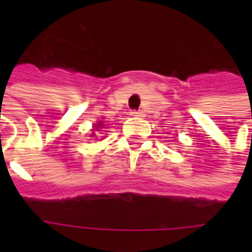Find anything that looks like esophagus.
Returning <instances> with one entry per match:
<instances>
[{
  "instance_id": "34e87169",
  "label": "esophagus",
  "mask_w": 252,
  "mask_h": 252,
  "mask_svg": "<svg viewBox=\"0 0 252 252\" xmlns=\"http://www.w3.org/2000/svg\"><path fill=\"white\" fill-rule=\"evenodd\" d=\"M131 116H142V112H136V110H132Z\"/></svg>"
}]
</instances>
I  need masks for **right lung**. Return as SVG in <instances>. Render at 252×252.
Masks as SVG:
<instances>
[{"label": "right lung", "instance_id": "obj_1", "mask_svg": "<svg viewBox=\"0 0 252 252\" xmlns=\"http://www.w3.org/2000/svg\"><path fill=\"white\" fill-rule=\"evenodd\" d=\"M102 128H104V123H102V121H97V124H94V126H93V129H92V132H93V133H92L90 136L95 137V135H97L95 132L101 131Z\"/></svg>", "mask_w": 252, "mask_h": 252}]
</instances>
